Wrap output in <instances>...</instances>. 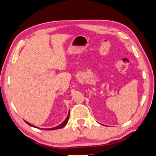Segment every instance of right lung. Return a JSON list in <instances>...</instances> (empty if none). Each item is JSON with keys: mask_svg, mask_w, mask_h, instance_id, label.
<instances>
[{"mask_svg": "<svg viewBox=\"0 0 156 156\" xmlns=\"http://www.w3.org/2000/svg\"><path fill=\"white\" fill-rule=\"evenodd\" d=\"M69 113H68V116H67V118L66 119H65V120L62 122V124H60L59 126H56V127H53V128H49V129H44L45 130H55V129H60V128H62L63 127H64L66 125V124H67V122H68V119H69ZM25 122H26V123L28 124V125H29L30 126H32V127H35L34 126H33V125H32V124H30V123H29V122H27V121H25Z\"/></svg>", "mask_w": 156, "mask_h": 156, "instance_id": "obj_1", "label": "right lung"}]
</instances>
